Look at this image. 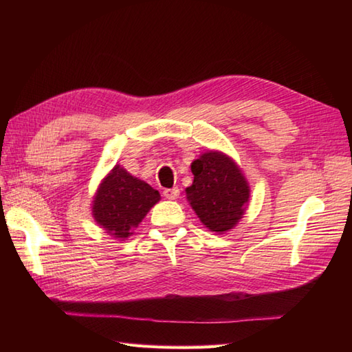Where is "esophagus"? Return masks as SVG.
Wrapping results in <instances>:
<instances>
[{"mask_svg":"<svg viewBox=\"0 0 352 352\" xmlns=\"http://www.w3.org/2000/svg\"><path fill=\"white\" fill-rule=\"evenodd\" d=\"M178 195H180V189L178 188H172V189H164L163 190V197L168 199H177Z\"/></svg>","mask_w":352,"mask_h":352,"instance_id":"esophagus-1","label":"esophagus"}]
</instances>
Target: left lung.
I'll return each instance as SVG.
<instances>
[{"label": "left lung", "instance_id": "1", "mask_svg": "<svg viewBox=\"0 0 352 352\" xmlns=\"http://www.w3.org/2000/svg\"><path fill=\"white\" fill-rule=\"evenodd\" d=\"M193 183L186 189L201 222L216 233L233 228L248 203L250 188L237 164L218 151H208L192 163Z\"/></svg>", "mask_w": 352, "mask_h": 352}]
</instances>
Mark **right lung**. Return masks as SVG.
Instances as JSON below:
<instances>
[{
    "label": "right lung",
    "instance_id": "obj_1",
    "mask_svg": "<svg viewBox=\"0 0 352 352\" xmlns=\"http://www.w3.org/2000/svg\"><path fill=\"white\" fill-rule=\"evenodd\" d=\"M159 199V192L116 164L94 199V218L113 237L125 239Z\"/></svg>",
    "mask_w": 352,
    "mask_h": 352
}]
</instances>
